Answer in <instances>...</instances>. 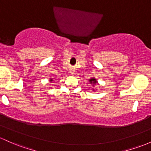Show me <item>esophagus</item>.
<instances>
[{"mask_svg": "<svg viewBox=\"0 0 151 151\" xmlns=\"http://www.w3.org/2000/svg\"><path fill=\"white\" fill-rule=\"evenodd\" d=\"M70 74H71V75H72V76H73L74 75V71H70Z\"/></svg>", "mask_w": 151, "mask_h": 151, "instance_id": "34e87169", "label": "esophagus"}]
</instances>
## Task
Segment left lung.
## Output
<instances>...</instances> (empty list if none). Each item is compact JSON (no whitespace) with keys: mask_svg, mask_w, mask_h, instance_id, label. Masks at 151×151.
I'll return each mask as SVG.
<instances>
[{"mask_svg":"<svg viewBox=\"0 0 151 151\" xmlns=\"http://www.w3.org/2000/svg\"><path fill=\"white\" fill-rule=\"evenodd\" d=\"M89 82H90V83L91 84H93V86H94L95 84H96L97 83V81H96V79L95 78H91V79H89ZM93 91H96L94 90V88L93 89Z\"/></svg>","mask_w":151,"mask_h":151,"instance_id":"left-lung-1","label":"left lung"}]
</instances>
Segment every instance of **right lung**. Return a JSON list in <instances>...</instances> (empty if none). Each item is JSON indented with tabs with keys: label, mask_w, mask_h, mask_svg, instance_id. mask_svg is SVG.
Listing matches in <instances>:
<instances>
[{
	"label": "right lung",
	"mask_w": 151,
	"mask_h": 151,
	"mask_svg": "<svg viewBox=\"0 0 151 151\" xmlns=\"http://www.w3.org/2000/svg\"><path fill=\"white\" fill-rule=\"evenodd\" d=\"M52 81H53V78H50V82H52Z\"/></svg>",
	"instance_id": "add662e5"
}]
</instances>
